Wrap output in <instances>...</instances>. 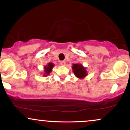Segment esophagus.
Returning a JSON list of instances; mask_svg holds the SVG:
<instances>
[{"mask_svg": "<svg viewBox=\"0 0 130 130\" xmlns=\"http://www.w3.org/2000/svg\"><path fill=\"white\" fill-rule=\"evenodd\" d=\"M60 63L62 66H65V64H66V62H65V61H60Z\"/></svg>", "mask_w": 130, "mask_h": 130, "instance_id": "obj_1", "label": "esophagus"}]
</instances>
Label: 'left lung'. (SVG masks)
I'll use <instances>...</instances> for the list:
<instances>
[{
    "mask_svg": "<svg viewBox=\"0 0 130 130\" xmlns=\"http://www.w3.org/2000/svg\"><path fill=\"white\" fill-rule=\"evenodd\" d=\"M72 69L74 75L79 79H84L85 77L87 76L88 74L86 68H85L82 64H73Z\"/></svg>",
    "mask_w": 130,
    "mask_h": 130,
    "instance_id": "obj_1",
    "label": "left lung"
}]
</instances>
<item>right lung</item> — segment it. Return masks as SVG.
<instances>
[{
    "label": "right lung",
    "mask_w": 130,
    "mask_h": 130,
    "mask_svg": "<svg viewBox=\"0 0 130 130\" xmlns=\"http://www.w3.org/2000/svg\"><path fill=\"white\" fill-rule=\"evenodd\" d=\"M54 67V64L53 63H51V62L46 65L44 67V75H43V76L46 77L47 76H48L52 71Z\"/></svg>",
    "instance_id": "right-lung-1"
}]
</instances>
